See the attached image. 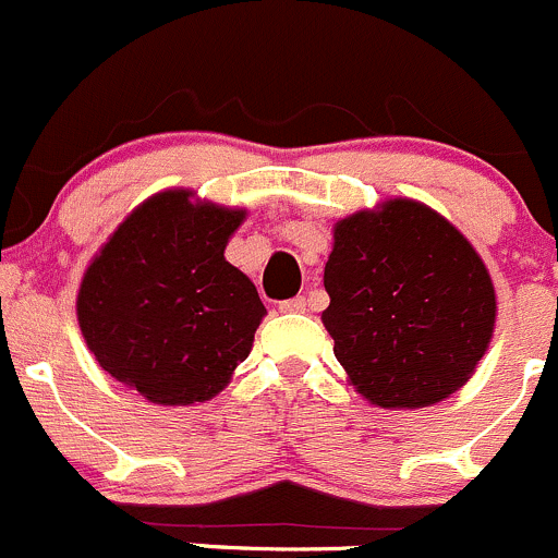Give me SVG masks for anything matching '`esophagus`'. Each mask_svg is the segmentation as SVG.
<instances>
[{"label": "esophagus", "mask_w": 558, "mask_h": 558, "mask_svg": "<svg viewBox=\"0 0 558 558\" xmlns=\"http://www.w3.org/2000/svg\"><path fill=\"white\" fill-rule=\"evenodd\" d=\"M305 311H307L305 296H294V300L280 302V313H305Z\"/></svg>", "instance_id": "1"}]
</instances>
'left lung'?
Instances as JSON below:
<instances>
[{"label":"left lung","mask_w":558,"mask_h":558,"mask_svg":"<svg viewBox=\"0 0 558 558\" xmlns=\"http://www.w3.org/2000/svg\"><path fill=\"white\" fill-rule=\"evenodd\" d=\"M320 313L367 402L429 408L475 373L497 324L492 275L464 234L415 199L335 223Z\"/></svg>","instance_id":"obj_1"}]
</instances>
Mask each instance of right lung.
<instances>
[{"mask_svg":"<svg viewBox=\"0 0 558 558\" xmlns=\"http://www.w3.org/2000/svg\"><path fill=\"white\" fill-rule=\"evenodd\" d=\"M245 210L170 189L134 207L94 256L77 324L105 373L154 404L207 402L245 362L267 315L223 258Z\"/></svg>","mask_w":558,"mask_h":558,"instance_id":"obj_1","label":"right lung"}]
</instances>
